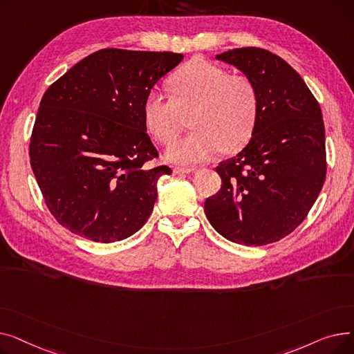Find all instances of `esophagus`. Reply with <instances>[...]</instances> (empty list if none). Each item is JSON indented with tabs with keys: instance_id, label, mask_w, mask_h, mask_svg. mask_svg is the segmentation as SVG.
Instances as JSON below:
<instances>
[{
	"instance_id": "1",
	"label": "esophagus",
	"mask_w": 354,
	"mask_h": 354,
	"mask_svg": "<svg viewBox=\"0 0 354 354\" xmlns=\"http://www.w3.org/2000/svg\"><path fill=\"white\" fill-rule=\"evenodd\" d=\"M174 172H175V174H191V172H195V167H194V166L175 165V166H174Z\"/></svg>"
}]
</instances>
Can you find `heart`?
I'll return each mask as SVG.
<instances>
[{
	"label": "heart",
	"instance_id": "1",
	"mask_svg": "<svg viewBox=\"0 0 354 354\" xmlns=\"http://www.w3.org/2000/svg\"><path fill=\"white\" fill-rule=\"evenodd\" d=\"M171 96L156 88L146 95L143 119L159 142H172L191 113L194 130L174 142L166 158L176 163H198L219 149L235 152L251 139L258 119L259 99L245 74L230 73L218 63L194 59L167 80Z\"/></svg>",
	"mask_w": 354,
	"mask_h": 354
}]
</instances>
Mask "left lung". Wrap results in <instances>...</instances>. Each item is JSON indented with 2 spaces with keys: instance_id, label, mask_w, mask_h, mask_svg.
I'll use <instances>...</instances> for the list:
<instances>
[{
  "instance_id": "1",
  "label": "left lung",
  "mask_w": 354,
  "mask_h": 354,
  "mask_svg": "<svg viewBox=\"0 0 354 354\" xmlns=\"http://www.w3.org/2000/svg\"><path fill=\"white\" fill-rule=\"evenodd\" d=\"M216 59L254 82L259 110L248 145L216 166L222 185L205 201V215L232 243H277L301 224L323 188L322 109L300 74L268 50L234 48Z\"/></svg>"
}]
</instances>
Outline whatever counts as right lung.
Masks as SVG:
<instances>
[{"instance_id":"1","label":"right lung","mask_w":354,"mask_h":354,"mask_svg":"<svg viewBox=\"0 0 354 354\" xmlns=\"http://www.w3.org/2000/svg\"><path fill=\"white\" fill-rule=\"evenodd\" d=\"M183 59L169 51L103 48L54 82L40 102L30 163L60 225L96 243L139 231L153 211L158 151L146 132V95Z\"/></svg>"}]
</instances>
